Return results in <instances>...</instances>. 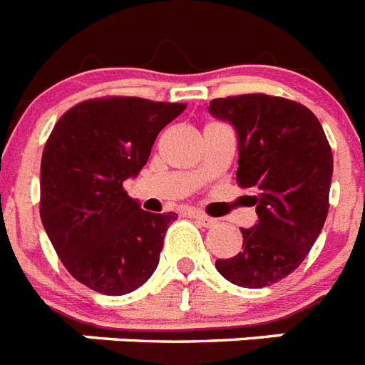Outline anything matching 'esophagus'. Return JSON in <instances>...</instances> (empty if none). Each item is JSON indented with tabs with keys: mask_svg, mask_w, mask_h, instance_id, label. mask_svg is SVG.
<instances>
[{
	"mask_svg": "<svg viewBox=\"0 0 365 365\" xmlns=\"http://www.w3.org/2000/svg\"><path fill=\"white\" fill-rule=\"evenodd\" d=\"M194 216L195 220H197V222H200L201 225H203V227H212V225H216V220L215 218H209V216L207 215H203V212H194Z\"/></svg>",
	"mask_w": 365,
	"mask_h": 365,
	"instance_id": "obj_1",
	"label": "esophagus"
}]
</instances>
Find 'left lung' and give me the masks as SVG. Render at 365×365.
<instances>
[{"label":"left lung","instance_id":"8db88e82","mask_svg":"<svg viewBox=\"0 0 365 365\" xmlns=\"http://www.w3.org/2000/svg\"><path fill=\"white\" fill-rule=\"evenodd\" d=\"M209 113L237 132V182L252 190L257 222L242 233V250L218 259L216 270L239 287L276 284L298 269L328 215L332 149L312 111L282 96H227Z\"/></svg>","mask_w":365,"mask_h":365}]
</instances>
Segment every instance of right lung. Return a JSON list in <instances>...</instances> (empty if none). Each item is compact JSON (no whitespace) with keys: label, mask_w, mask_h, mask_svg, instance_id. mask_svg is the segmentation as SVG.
<instances>
[{"label":"right lung","mask_w":365,"mask_h":365,"mask_svg":"<svg viewBox=\"0 0 365 365\" xmlns=\"http://www.w3.org/2000/svg\"><path fill=\"white\" fill-rule=\"evenodd\" d=\"M186 104L110 96L56 123L41 160V220L65 269L96 293L141 287L158 267L175 212H147L123 190L147 164L158 132Z\"/></svg>","instance_id":"1"}]
</instances>
